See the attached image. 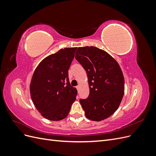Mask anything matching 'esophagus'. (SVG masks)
Here are the masks:
<instances>
[{
	"instance_id": "obj_1",
	"label": "esophagus",
	"mask_w": 156,
	"mask_h": 156,
	"mask_svg": "<svg viewBox=\"0 0 156 156\" xmlns=\"http://www.w3.org/2000/svg\"><path fill=\"white\" fill-rule=\"evenodd\" d=\"M76 88L77 89V90L79 91V85H78V86H77V87H76Z\"/></svg>"
}]
</instances>
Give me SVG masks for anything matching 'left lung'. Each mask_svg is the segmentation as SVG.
<instances>
[{"instance_id": "left-lung-1", "label": "left lung", "mask_w": 156, "mask_h": 156, "mask_svg": "<svg viewBox=\"0 0 156 156\" xmlns=\"http://www.w3.org/2000/svg\"><path fill=\"white\" fill-rule=\"evenodd\" d=\"M75 59L87 73L89 96L80 99L87 119L101 121L119 108L124 94V78L119 64L105 51L96 47L79 48Z\"/></svg>"}]
</instances>
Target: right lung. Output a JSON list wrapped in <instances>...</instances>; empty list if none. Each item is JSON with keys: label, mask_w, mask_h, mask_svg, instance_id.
<instances>
[{"label": "right lung", "mask_w": 156, "mask_h": 156, "mask_svg": "<svg viewBox=\"0 0 156 156\" xmlns=\"http://www.w3.org/2000/svg\"><path fill=\"white\" fill-rule=\"evenodd\" d=\"M77 48H64L44 58L37 66L30 85L32 100L41 115L49 120L65 119L76 100L68 69Z\"/></svg>", "instance_id": "1"}]
</instances>
